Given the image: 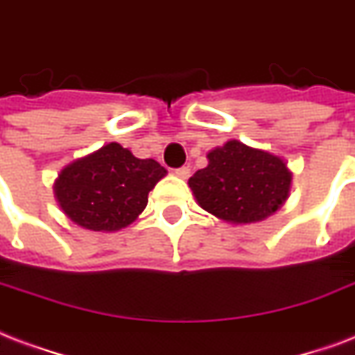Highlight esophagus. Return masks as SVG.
I'll return each instance as SVG.
<instances>
[{
    "mask_svg": "<svg viewBox=\"0 0 355 355\" xmlns=\"http://www.w3.org/2000/svg\"><path fill=\"white\" fill-rule=\"evenodd\" d=\"M175 175L181 178V180H187V178L191 175V168H189V166H181V168L175 170Z\"/></svg>",
    "mask_w": 355,
    "mask_h": 355,
    "instance_id": "34e87169",
    "label": "esophagus"
}]
</instances>
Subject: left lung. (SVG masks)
Masks as SVG:
<instances>
[{
	"label": "left lung",
	"instance_id": "8db88e82",
	"mask_svg": "<svg viewBox=\"0 0 355 355\" xmlns=\"http://www.w3.org/2000/svg\"><path fill=\"white\" fill-rule=\"evenodd\" d=\"M209 164L189 180L200 207L220 220L252 224L276 213L289 196L293 174L277 155L227 140L207 153Z\"/></svg>",
	"mask_w": 355,
	"mask_h": 355
}]
</instances>
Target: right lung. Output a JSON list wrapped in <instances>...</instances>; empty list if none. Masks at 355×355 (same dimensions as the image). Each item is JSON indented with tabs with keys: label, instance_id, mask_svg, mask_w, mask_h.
I'll list each match as a JSON object with an SVG mask.
<instances>
[{
	"label": "right lung",
	"instance_id": "add662e5",
	"mask_svg": "<svg viewBox=\"0 0 355 355\" xmlns=\"http://www.w3.org/2000/svg\"><path fill=\"white\" fill-rule=\"evenodd\" d=\"M166 175L153 159H137L111 142L60 170L53 191L64 215L90 232H118L144 211L148 192Z\"/></svg>",
	"mask_w": 355,
	"mask_h": 355
}]
</instances>
